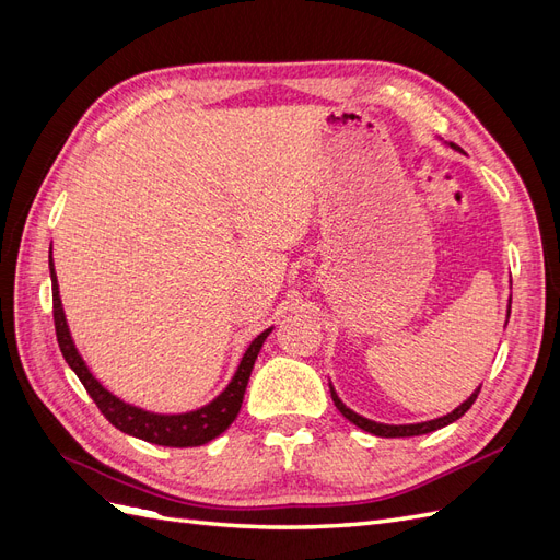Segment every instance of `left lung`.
<instances>
[{
    "label": "left lung",
    "mask_w": 560,
    "mask_h": 560,
    "mask_svg": "<svg viewBox=\"0 0 560 560\" xmlns=\"http://www.w3.org/2000/svg\"><path fill=\"white\" fill-rule=\"evenodd\" d=\"M453 149H457L455 144H451ZM510 311H512V299H510ZM506 317H510V313H506ZM329 389H331V399H334V404H336V409L341 411L352 425H358L360 430H364V432H371V434H376V436H418V434H428V432H434V430H442V428H446V425H451V422H455L457 418H463L467 411H469V406L477 401V397H479V389H481V385L474 389V393L457 406V409H453L451 413H446V416H442V418H434V420H425V422H413V425H385V422H376V420H369V418H364V416H360V413H354L352 409H348V406L338 399V395H336V389L331 387V383H329Z\"/></svg>",
    "instance_id": "obj_1"
}]
</instances>
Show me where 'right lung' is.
Instances as JSON below:
<instances>
[{
	"mask_svg": "<svg viewBox=\"0 0 560 560\" xmlns=\"http://www.w3.org/2000/svg\"><path fill=\"white\" fill-rule=\"evenodd\" d=\"M48 268H50V282H54V322H56V336H58V346H60L62 358L79 376L83 387H86V393L97 404L100 413H103L116 430H121L130 436H138V439H142V442L156 444V446L189 448V446H202V444L212 442L214 436H219L231 425L243 406L245 387H247L249 374L254 369V362H257V354L266 341V336L273 327L261 331L257 338H254L249 348L245 350L243 360L238 364V371L233 374L231 383L224 387V393L214 397L210 404L200 406V409L189 411V413H173V416L151 413V411L138 409V406L126 404L118 397H114L109 389L100 385V381L91 374V369L86 366V362H83V358L72 341L70 327H67L62 301H60V292H58L54 257H48Z\"/></svg>",
	"mask_w": 560,
	"mask_h": 560,
	"instance_id": "add662e5",
	"label": "right lung"
}]
</instances>
